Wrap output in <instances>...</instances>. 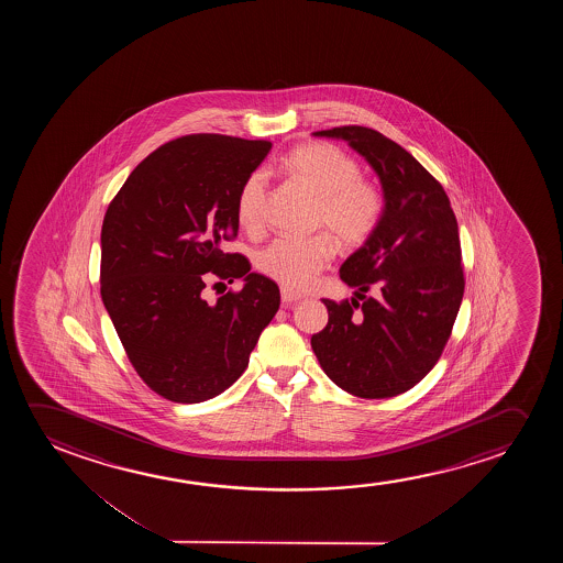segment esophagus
<instances>
[{"instance_id": "34e87169", "label": "esophagus", "mask_w": 563, "mask_h": 563, "mask_svg": "<svg viewBox=\"0 0 563 563\" xmlns=\"http://www.w3.org/2000/svg\"><path fill=\"white\" fill-rule=\"evenodd\" d=\"M280 298H283V303H285V306H290V303L300 301L303 296H301V294L292 292V290H288V288H283V290H280Z\"/></svg>"}]
</instances>
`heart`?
Returning a JSON list of instances; mask_svg holds the SVG:
<instances>
[{
	"instance_id": "obj_1",
	"label": "heart",
	"mask_w": 563,
	"mask_h": 563,
	"mask_svg": "<svg viewBox=\"0 0 563 563\" xmlns=\"http://www.w3.org/2000/svg\"><path fill=\"white\" fill-rule=\"evenodd\" d=\"M285 169L319 198L317 229L329 234L311 239H277L255 257L257 269L290 290H306L336 254L340 246L357 247L371 239L383 217L385 200L377 186L362 177L352 155L324 142H309L286 155ZM267 173L254 170L236 198L242 229L254 232L263 223Z\"/></svg>"
}]
</instances>
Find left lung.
Returning <instances> with one entry per match:
<instances>
[{
	"instance_id": "left-lung-1",
	"label": "left lung",
	"mask_w": 563,
	"mask_h": 563,
	"mask_svg": "<svg viewBox=\"0 0 563 563\" xmlns=\"http://www.w3.org/2000/svg\"><path fill=\"white\" fill-rule=\"evenodd\" d=\"M313 136L344 140L365 157L380 180L385 209L371 239L340 267L355 298L323 300L329 323L311 336V347L342 390L393 398L439 362L462 306L457 221L439 180L380 132L336 126Z\"/></svg>"
}]
</instances>
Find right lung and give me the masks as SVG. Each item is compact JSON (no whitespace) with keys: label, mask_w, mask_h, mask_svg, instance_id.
Listing matches in <instances>:
<instances>
[{"label":"right lung","mask_w":563,"mask_h":563,"mask_svg":"<svg viewBox=\"0 0 563 563\" xmlns=\"http://www.w3.org/2000/svg\"><path fill=\"white\" fill-rule=\"evenodd\" d=\"M271 146L223 134L170 140L132 170L103 217L101 300L132 367L167 400L227 390L280 306L271 278L223 252L239 234L240 188ZM211 276L245 286L208 305L200 290Z\"/></svg>","instance_id":"right-lung-1"}]
</instances>
